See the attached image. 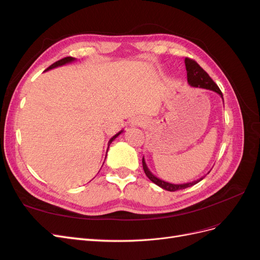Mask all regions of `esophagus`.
<instances>
[{"label": "esophagus", "mask_w": 260, "mask_h": 260, "mask_svg": "<svg viewBox=\"0 0 260 260\" xmlns=\"http://www.w3.org/2000/svg\"><path fill=\"white\" fill-rule=\"evenodd\" d=\"M132 124L133 125H140V124H142V120L139 119V118H136V119L132 121Z\"/></svg>", "instance_id": "esophagus-1"}]
</instances>
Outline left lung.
<instances>
[{
    "mask_svg": "<svg viewBox=\"0 0 260 260\" xmlns=\"http://www.w3.org/2000/svg\"><path fill=\"white\" fill-rule=\"evenodd\" d=\"M184 62H185L188 84L192 85V86H196V88H202V89H207V90L214 91V92L218 93L219 95L221 96V99L223 100L222 93H221V91H220V89L218 88V85L214 81H212V79L209 77V75L198 64V62H196L193 59H191V58H187V57L184 59ZM142 164H143L144 172H145V175L147 176V178L151 180L152 182H154L155 184H157L158 186H160L161 188H164V190H167V191H170V192H175V191H179V190H183V188H186V187H190V186H192L196 183H199L200 181H202L204 178H205V176H204V177H202L198 180L192 181V182H187V183H181V184L169 183V182H166V181H164L159 178H157L156 176H154L152 174L151 171H149V169L146 166L144 157L142 158Z\"/></svg>",
    "mask_w": 260,
    "mask_h": 260,
    "instance_id": "left-lung-1",
    "label": "left lung"
}]
</instances>
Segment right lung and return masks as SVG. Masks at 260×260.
Returning a JSON list of instances; mask_svg holds the SVG:
<instances>
[{
    "label": "right lung",
    "mask_w": 260,
    "mask_h": 260,
    "mask_svg": "<svg viewBox=\"0 0 260 260\" xmlns=\"http://www.w3.org/2000/svg\"><path fill=\"white\" fill-rule=\"evenodd\" d=\"M76 60V58H74V57H72V56H68V57H65V58H61V59H59V60H57V61H55L54 64H52L49 68H46V70H50V69H53V68H56V67H59V66H62V65H66V64H69V62H72V61H75ZM45 70V72H46ZM122 132V130L121 131H119L117 133V135H115L111 140L108 141V147H109V144H111L113 141L120 135V133ZM108 151V149H107ZM107 154V153H106Z\"/></svg>",
    "instance_id": "1"
}]
</instances>
